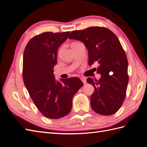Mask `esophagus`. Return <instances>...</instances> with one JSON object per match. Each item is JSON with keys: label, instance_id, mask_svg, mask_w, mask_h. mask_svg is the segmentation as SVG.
<instances>
[{"label": "esophagus", "instance_id": "1", "mask_svg": "<svg viewBox=\"0 0 147 147\" xmlns=\"http://www.w3.org/2000/svg\"><path fill=\"white\" fill-rule=\"evenodd\" d=\"M81 80L82 81V82L84 83V84H85V83H86V78H84V77H82L81 78Z\"/></svg>", "mask_w": 147, "mask_h": 147}]
</instances>
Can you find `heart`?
Returning <instances> with one entry per match:
<instances>
[{
	"mask_svg": "<svg viewBox=\"0 0 147 147\" xmlns=\"http://www.w3.org/2000/svg\"><path fill=\"white\" fill-rule=\"evenodd\" d=\"M77 42H74V43H77ZM74 43H73V44H74ZM61 50H62V48H61L60 49H59V53L61 52Z\"/></svg>",
	"mask_w": 147,
	"mask_h": 147,
	"instance_id": "heart-1",
	"label": "heart"
}]
</instances>
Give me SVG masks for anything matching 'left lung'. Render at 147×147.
<instances>
[{"instance_id": "left-lung-1", "label": "left lung", "mask_w": 147, "mask_h": 147, "mask_svg": "<svg viewBox=\"0 0 147 147\" xmlns=\"http://www.w3.org/2000/svg\"><path fill=\"white\" fill-rule=\"evenodd\" d=\"M69 38L84 43L89 65L96 62L100 64L96 72L101 78L86 79L94 87L90 98L92 108L104 116L116 113L125 100L129 82L127 58L119 39L110 30L100 26L73 31Z\"/></svg>"}]
</instances>
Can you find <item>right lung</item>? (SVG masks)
Masks as SVG:
<instances>
[{
    "label": "right lung",
    "instance_id": "right-lung-1",
    "mask_svg": "<svg viewBox=\"0 0 147 147\" xmlns=\"http://www.w3.org/2000/svg\"><path fill=\"white\" fill-rule=\"evenodd\" d=\"M70 31L45 32L35 36L26 45L23 58V79L35 106L49 119L61 118L72 108L74 94L83 85L77 77L55 81L54 67L57 50Z\"/></svg>",
    "mask_w": 147,
    "mask_h": 147
}]
</instances>
